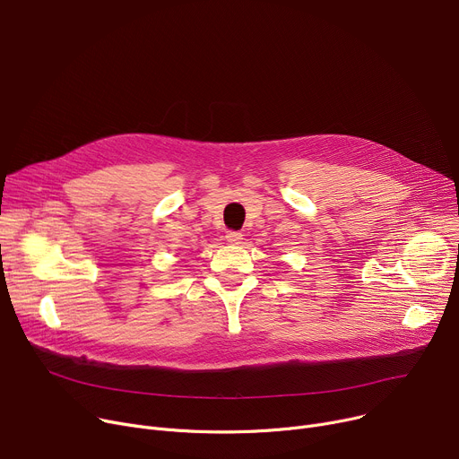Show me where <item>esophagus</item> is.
I'll return each instance as SVG.
<instances>
[{
    "label": "esophagus",
    "mask_w": 459,
    "mask_h": 459,
    "mask_svg": "<svg viewBox=\"0 0 459 459\" xmlns=\"http://www.w3.org/2000/svg\"><path fill=\"white\" fill-rule=\"evenodd\" d=\"M225 238H227V241H229V243H234V246H236V243H239V241L243 239V234H241V232H238V230H229Z\"/></svg>",
    "instance_id": "esophagus-1"
}]
</instances>
